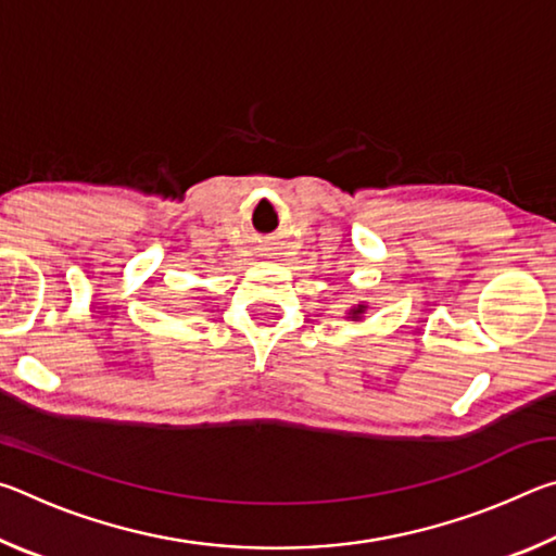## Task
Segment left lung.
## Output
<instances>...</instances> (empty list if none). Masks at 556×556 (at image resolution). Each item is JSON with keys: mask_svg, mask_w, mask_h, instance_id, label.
<instances>
[{"mask_svg": "<svg viewBox=\"0 0 556 556\" xmlns=\"http://www.w3.org/2000/svg\"><path fill=\"white\" fill-rule=\"evenodd\" d=\"M365 308H368V306H365V304H357L355 308H351V314H348V318H353V321H357V318H361V316L365 314Z\"/></svg>", "mask_w": 556, "mask_h": 556, "instance_id": "8db88e82", "label": "left lung"}]
</instances>
